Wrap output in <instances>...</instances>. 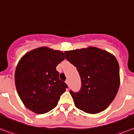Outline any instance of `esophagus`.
<instances>
[{
    "instance_id": "1",
    "label": "esophagus",
    "mask_w": 134,
    "mask_h": 134,
    "mask_svg": "<svg viewBox=\"0 0 134 134\" xmlns=\"http://www.w3.org/2000/svg\"><path fill=\"white\" fill-rule=\"evenodd\" d=\"M69 79H67V80H66V81H65V83H67V85H69Z\"/></svg>"
}]
</instances>
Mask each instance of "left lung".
I'll return each mask as SVG.
<instances>
[{
    "mask_svg": "<svg viewBox=\"0 0 134 134\" xmlns=\"http://www.w3.org/2000/svg\"><path fill=\"white\" fill-rule=\"evenodd\" d=\"M65 58L76 67L79 92L70 90L76 108L90 114L104 110L115 97L120 86V67L115 57L96 47L65 51Z\"/></svg>",
    "mask_w": 134,
    "mask_h": 134,
    "instance_id": "left-lung-1",
    "label": "left lung"
}]
</instances>
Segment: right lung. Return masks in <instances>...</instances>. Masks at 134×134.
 <instances>
[{"instance_id": "right-lung-1", "label": "right lung", "mask_w": 134, "mask_h": 134, "mask_svg": "<svg viewBox=\"0 0 134 134\" xmlns=\"http://www.w3.org/2000/svg\"><path fill=\"white\" fill-rule=\"evenodd\" d=\"M64 59V53L48 47L33 49L21 58L15 71L16 88L29 110L44 114L57 106L67 88L56 70Z\"/></svg>"}]
</instances>
